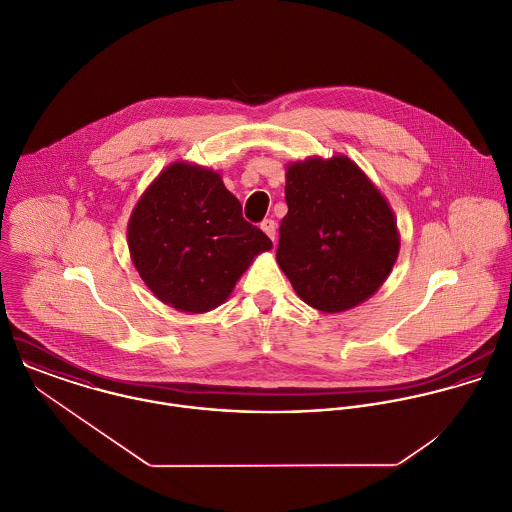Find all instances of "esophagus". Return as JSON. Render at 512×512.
<instances>
[{
	"label": "esophagus",
	"instance_id": "esophagus-1",
	"mask_svg": "<svg viewBox=\"0 0 512 512\" xmlns=\"http://www.w3.org/2000/svg\"><path fill=\"white\" fill-rule=\"evenodd\" d=\"M260 228L268 234V238L274 242L276 240V222L272 219H264L260 222Z\"/></svg>",
	"mask_w": 512,
	"mask_h": 512
}]
</instances>
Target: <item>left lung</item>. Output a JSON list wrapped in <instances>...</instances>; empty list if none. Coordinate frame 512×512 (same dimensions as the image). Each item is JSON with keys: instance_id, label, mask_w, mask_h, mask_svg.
<instances>
[{"instance_id": "8db88e82", "label": "left lung", "mask_w": 512, "mask_h": 512, "mask_svg": "<svg viewBox=\"0 0 512 512\" xmlns=\"http://www.w3.org/2000/svg\"><path fill=\"white\" fill-rule=\"evenodd\" d=\"M288 215L276 260L313 309L357 307L386 282L400 250L394 213L347 155L286 167Z\"/></svg>"}]
</instances>
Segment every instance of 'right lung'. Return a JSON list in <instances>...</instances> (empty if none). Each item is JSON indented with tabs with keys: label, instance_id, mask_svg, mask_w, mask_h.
I'll list each match as a JSON object with an SVG mask.
<instances>
[{
	"label": "right lung",
	"instance_id": "add662e5",
	"mask_svg": "<svg viewBox=\"0 0 512 512\" xmlns=\"http://www.w3.org/2000/svg\"><path fill=\"white\" fill-rule=\"evenodd\" d=\"M128 248L159 301L185 313H205L228 299L272 240L244 220L240 201L217 171L175 161L134 207Z\"/></svg>",
	"mask_w": 512,
	"mask_h": 512
}]
</instances>
